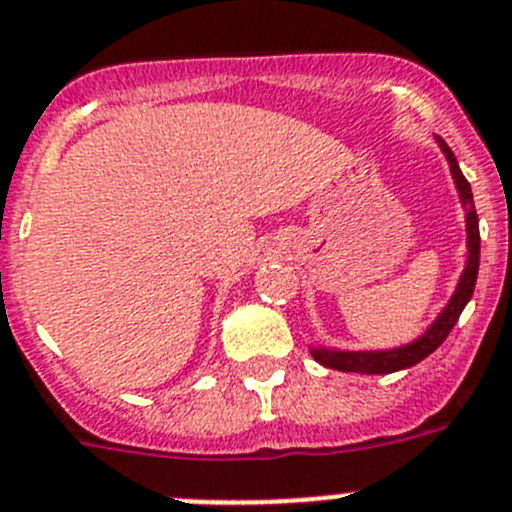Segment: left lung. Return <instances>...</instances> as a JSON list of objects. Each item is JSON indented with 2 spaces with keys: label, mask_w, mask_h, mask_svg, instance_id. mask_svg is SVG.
<instances>
[{
  "label": "left lung",
  "mask_w": 512,
  "mask_h": 512,
  "mask_svg": "<svg viewBox=\"0 0 512 512\" xmlns=\"http://www.w3.org/2000/svg\"><path fill=\"white\" fill-rule=\"evenodd\" d=\"M439 147L444 150L446 160H449L451 176H454V183H457V191L462 196V204L467 206V265H464V273L459 278L457 290L451 301L446 303L444 311L439 313V319L428 326L426 334L418 336L416 342L405 344V347L398 349H382V352H336V349H311L313 359L319 365L331 367V370L339 372H359V375H388V372L405 370V367L418 365L421 359H426L428 354L436 352L441 347L449 331L454 329V324L462 316L464 306L469 303L474 293V283H477V270H480V219H477V211H474L472 201V188H469V181L464 178V173L459 170L457 158L449 150L444 140H439Z\"/></svg>",
  "instance_id": "1"
}]
</instances>
